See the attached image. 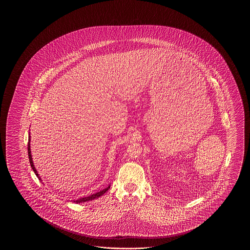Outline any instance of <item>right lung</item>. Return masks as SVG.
<instances>
[{
    "label": "right lung",
    "instance_id": "right-lung-1",
    "mask_svg": "<svg viewBox=\"0 0 250 250\" xmlns=\"http://www.w3.org/2000/svg\"><path fill=\"white\" fill-rule=\"evenodd\" d=\"M30 141H31V139H29V143H28V155H29V160H30V164H31V167H32V168H33V170L35 171V173H36V176H37V178L39 179V180H41L40 178V176H39V174L37 173V171H36V167H35V165H34V162H33V158H32V154H31V146H30ZM109 188H110V186H108L107 188H104L103 190L99 191V192H96L95 194H93V195H91V196H88V197H84V198H81V199H79V200H77V201H74V202H76V203H81V202H89V201H93V200H95V199H97L98 197H100V196H102L104 193H106L108 189H109Z\"/></svg>",
    "mask_w": 250,
    "mask_h": 250
}]
</instances>
